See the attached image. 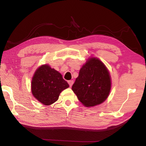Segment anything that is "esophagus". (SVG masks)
I'll use <instances>...</instances> for the list:
<instances>
[{
  "label": "esophagus",
  "mask_w": 146,
  "mask_h": 146,
  "mask_svg": "<svg viewBox=\"0 0 146 146\" xmlns=\"http://www.w3.org/2000/svg\"><path fill=\"white\" fill-rule=\"evenodd\" d=\"M68 83H69V86H70V87H71L72 85H73V83H74V81H73V80H69V81H68Z\"/></svg>",
  "instance_id": "obj_1"
}]
</instances>
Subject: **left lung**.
<instances>
[{
  "label": "left lung",
  "instance_id": "left-lung-1",
  "mask_svg": "<svg viewBox=\"0 0 146 146\" xmlns=\"http://www.w3.org/2000/svg\"><path fill=\"white\" fill-rule=\"evenodd\" d=\"M72 90L86 107L102 104L107 99L111 90L108 70L99 59L90 58L80 69Z\"/></svg>",
  "mask_w": 146,
  "mask_h": 146
}]
</instances>
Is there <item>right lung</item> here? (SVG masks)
<instances>
[{"label": "right lung", "instance_id": "obj_1", "mask_svg": "<svg viewBox=\"0 0 146 146\" xmlns=\"http://www.w3.org/2000/svg\"><path fill=\"white\" fill-rule=\"evenodd\" d=\"M69 86L60 73L46 64L35 72L32 81V92L41 103L49 105L58 100L61 91Z\"/></svg>", "mask_w": 146, "mask_h": 146}]
</instances>
